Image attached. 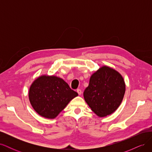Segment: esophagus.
<instances>
[{
  "label": "esophagus",
  "instance_id": "esophagus-1",
  "mask_svg": "<svg viewBox=\"0 0 152 152\" xmlns=\"http://www.w3.org/2000/svg\"><path fill=\"white\" fill-rule=\"evenodd\" d=\"M77 93L79 94V95H80V94H82V91H81V89H78L77 90Z\"/></svg>",
  "mask_w": 152,
  "mask_h": 152
}]
</instances>
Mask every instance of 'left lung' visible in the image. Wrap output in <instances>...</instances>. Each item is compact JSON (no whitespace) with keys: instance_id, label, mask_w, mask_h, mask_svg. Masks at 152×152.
<instances>
[{"instance_id":"8db88e82","label":"left lung","mask_w":152,"mask_h":152,"mask_svg":"<svg viewBox=\"0 0 152 152\" xmlns=\"http://www.w3.org/2000/svg\"><path fill=\"white\" fill-rule=\"evenodd\" d=\"M125 91V82L121 73L111 67L103 66L91 76L84 98L92 111L104 117L118 108Z\"/></svg>"}]
</instances>
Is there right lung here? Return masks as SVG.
Wrapping results in <instances>:
<instances>
[{"label":"right lung","instance_id":"right-lung-1","mask_svg":"<svg viewBox=\"0 0 152 152\" xmlns=\"http://www.w3.org/2000/svg\"><path fill=\"white\" fill-rule=\"evenodd\" d=\"M78 96L63 79L55 75H43L31 84L28 97L31 105L40 116L53 119Z\"/></svg>","mask_w":152,"mask_h":152}]
</instances>
